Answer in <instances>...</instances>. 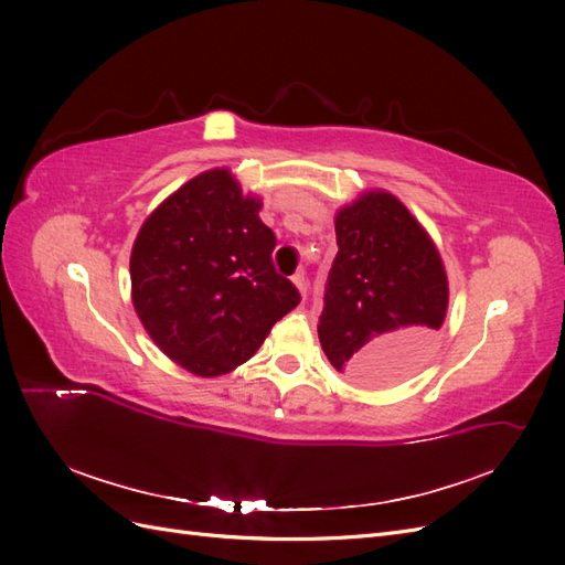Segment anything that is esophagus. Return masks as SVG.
Listing matches in <instances>:
<instances>
[{
  "label": "esophagus",
  "mask_w": 565,
  "mask_h": 565,
  "mask_svg": "<svg viewBox=\"0 0 565 565\" xmlns=\"http://www.w3.org/2000/svg\"><path fill=\"white\" fill-rule=\"evenodd\" d=\"M292 282L297 285V289L299 292L306 297V292H309V282H306V278H303V273H297V276H292Z\"/></svg>",
  "instance_id": "obj_1"
}]
</instances>
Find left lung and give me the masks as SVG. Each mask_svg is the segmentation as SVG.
<instances>
[{
    "label": "left lung",
    "instance_id": "8db88e82",
    "mask_svg": "<svg viewBox=\"0 0 565 565\" xmlns=\"http://www.w3.org/2000/svg\"><path fill=\"white\" fill-rule=\"evenodd\" d=\"M320 347L337 372L382 386L422 365L448 313V273L431 235L388 191L339 207Z\"/></svg>",
    "mask_w": 565,
    "mask_h": 565
}]
</instances>
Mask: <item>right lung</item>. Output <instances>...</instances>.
<instances>
[{
    "label": "right lung",
    "mask_w": 565,
    "mask_h": 565,
    "mask_svg": "<svg viewBox=\"0 0 565 565\" xmlns=\"http://www.w3.org/2000/svg\"><path fill=\"white\" fill-rule=\"evenodd\" d=\"M262 204L228 167H214L164 198L134 241V311L162 353L198 377L247 363L301 301L273 268L276 235Z\"/></svg>",
    "instance_id": "add662e5"
}]
</instances>
